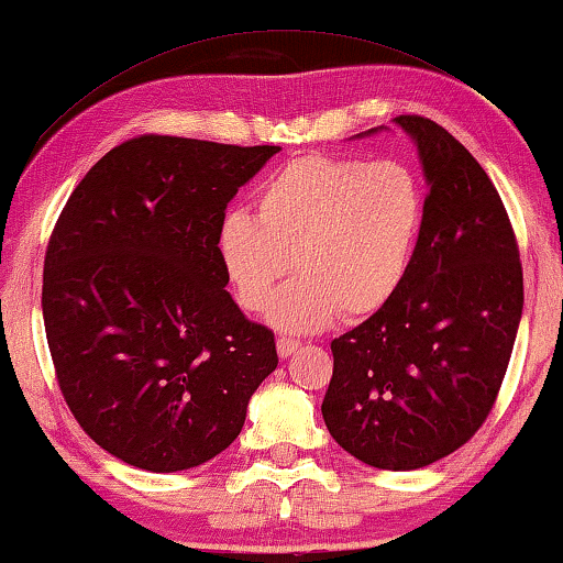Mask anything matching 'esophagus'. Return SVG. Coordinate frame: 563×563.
I'll return each mask as SVG.
<instances>
[{"label": "esophagus", "instance_id": "34e87169", "mask_svg": "<svg viewBox=\"0 0 563 563\" xmlns=\"http://www.w3.org/2000/svg\"><path fill=\"white\" fill-rule=\"evenodd\" d=\"M297 349H299V339H289V336L276 339V352H279L282 358L291 356L294 352H297Z\"/></svg>", "mask_w": 563, "mask_h": 563}]
</instances>
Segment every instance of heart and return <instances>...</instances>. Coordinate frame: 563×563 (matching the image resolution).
Here are the masks:
<instances>
[{"mask_svg": "<svg viewBox=\"0 0 563 563\" xmlns=\"http://www.w3.org/2000/svg\"><path fill=\"white\" fill-rule=\"evenodd\" d=\"M423 229V191L407 164L309 154L256 191V217L232 211L219 260L239 307L262 311L291 268L300 279L269 303L284 331L364 319L407 279Z\"/></svg>", "mask_w": 563, "mask_h": 563, "instance_id": "1", "label": "heart"}]
</instances>
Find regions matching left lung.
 Masks as SVG:
<instances>
[{"mask_svg": "<svg viewBox=\"0 0 563 563\" xmlns=\"http://www.w3.org/2000/svg\"><path fill=\"white\" fill-rule=\"evenodd\" d=\"M429 191L407 279L384 309L331 342L321 404L358 462L409 472L464 446L489 417L523 309L519 244L489 174L444 126L399 114Z\"/></svg>", "mask_w": 563, "mask_h": 563, "instance_id": "8db88e82", "label": "left lung"}]
</instances>
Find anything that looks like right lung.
I'll use <instances>...</instances> for the list:
<instances>
[{
    "label": "right lung",
    "instance_id": "add662e5",
    "mask_svg": "<svg viewBox=\"0 0 563 563\" xmlns=\"http://www.w3.org/2000/svg\"><path fill=\"white\" fill-rule=\"evenodd\" d=\"M279 146L142 134L87 172L44 256L54 376L79 427L146 472H181L239 437L279 356L229 297L219 227Z\"/></svg>",
    "mask_w": 563,
    "mask_h": 563
}]
</instances>
